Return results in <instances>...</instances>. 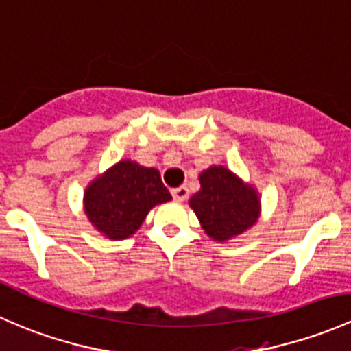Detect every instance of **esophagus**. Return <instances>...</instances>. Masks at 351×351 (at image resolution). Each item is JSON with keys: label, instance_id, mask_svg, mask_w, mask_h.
<instances>
[{"label": "esophagus", "instance_id": "34e87169", "mask_svg": "<svg viewBox=\"0 0 351 351\" xmlns=\"http://www.w3.org/2000/svg\"><path fill=\"white\" fill-rule=\"evenodd\" d=\"M171 195L175 198L176 202H185L189 198V189L185 185L178 186V189H173L171 190Z\"/></svg>", "mask_w": 351, "mask_h": 351}]
</instances>
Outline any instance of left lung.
I'll return each instance as SVG.
<instances>
[{"label":"left lung","instance_id":"1","mask_svg":"<svg viewBox=\"0 0 351 351\" xmlns=\"http://www.w3.org/2000/svg\"><path fill=\"white\" fill-rule=\"evenodd\" d=\"M200 190L189 205L205 234L226 243L253 228L261 214L258 190L224 165H212L198 175Z\"/></svg>","mask_w":351,"mask_h":351}]
</instances>
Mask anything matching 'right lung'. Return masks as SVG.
<instances>
[{
  "label": "right lung",
  "instance_id": "add662e5",
  "mask_svg": "<svg viewBox=\"0 0 351 351\" xmlns=\"http://www.w3.org/2000/svg\"><path fill=\"white\" fill-rule=\"evenodd\" d=\"M169 200L158 169L122 159L88 183L83 208L101 236L122 241L136 234L151 208Z\"/></svg>",
  "mask_w": 351,
  "mask_h": 351
}]
</instances>
